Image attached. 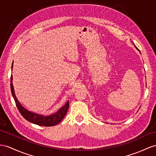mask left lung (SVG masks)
<instances>
[{
	"instance_id": "left-lung-1",
	"label": "left lung",
	"mask_w": 156,
	"mask_h": 156,
	"mask_svg": "<svg viewBox=\"0 0 156 156\" xmlns=\"http://www.w3.org/2000/svg\"><path fill=\"white\" fill-rule=\"evenodd\" d=\"M135 47H136V49H138V51H139V49H138V48H137V47H136V46H135Z\"/></svg>"
}]
</instances>
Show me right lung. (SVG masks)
<instances>
[{"mask_svg":"<svg viewBox=\"0 0 156 156\" xmlns=\"http://www.w3.org/2000/svg\"><path fill=\"white\" fill-rule=\"evenodd\" d=\"M13 63L12 65V69ZM10 89L11 92L12 94V96L14 99V101L16 105L17 108L19 111V112L22 115V117L28 121L30 122H32L35 125H37L39 126H52L57 125L61 122L62 120L65 117V115L66 114L68 109L69 107V101L66 102V104L64 105L62 108L60 109L57 113H55L53 115H49V116H43V115H37L36 113H31L30 111L26 110L25 108L21 105L20 103H19L18 99L16 97L14 87L12 84V76L11 75L10 77Z\"/></svg>","mask_w":156,"mask_h":156,"instance_id":"1","label":"right lung"}]
</instances>
